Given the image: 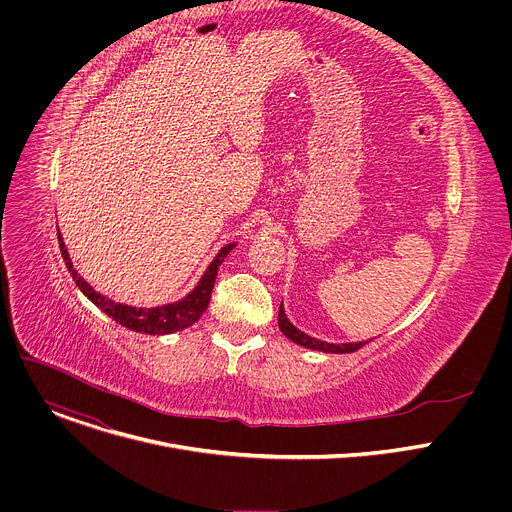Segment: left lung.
Here are the masks:
<instances>
[{"label":"left lung","instance_id":"obj_1","mask_svg":"<svg viewBox=\"0 0 512 512\" xmlns=\"http://www.w3.org/2000/svg\"><path fill=\"white\" fill-rule=\"evenodd\" d=\"M277 324H279V330L291 340L296 342L300 346H306V348H312V350H320V352H334V354H346V352H354L358 350L360 346H364L367 342H348V344H330V342H322V340H316L308 334H304L302 330H298L294 324H291L283 312V304L279 306V316H277Z\"/></svg>","mask_w":512,"mask_h":512}]
</instances>
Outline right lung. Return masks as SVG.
I'll return each mask as SVG.
<instances>
[{
    "mask_svg": "<svg viewBox=\"0 0 512 512\" xmlns=\"http://www.w3.org/2000/svg\"><path fill=\"white\" fill-rule=\"evenodd\" d=\"M58 245H60V253L62 259L68 267V273L75 279V283L79 285V289L83 294L101 310L105 312L109 318H113L117 324L125 326L127 330L133 332H143V334H172L178 330H184L188 326H192L194 322L200 320V316L204 314V310L208 308L210 302V294L214 287V279L218 273V267L225 261V257L231 253V249L235 247V243L225 245L218 255L212 259V263L208 265V269L204 271V275L200 277V281L196 283V287L190 291L186 298H182L180 302L174 304H166V306H158V308H133V306H125V304H117L105 296H101L99 291H95L81 275L79 271L72 267V261L68 257V251L64 247L62 235L58 233Z\"/></svg>",
    "mask_w": 512,
    "mask_h": 512,
    "instance_id": "1",
    "label": "right lung"
}]
</instances>
